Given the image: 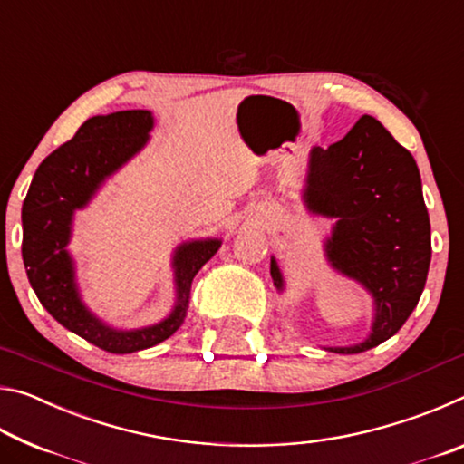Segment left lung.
Masks as SVG:
<instances>
[{"instance_id":"1","label":"left lung","mask_w":464,"mask_h":464,"mask_svg":"<svg viewBox=\"0 0 464 464\" xmlns=\"http://www.w3.org/2000/svg\"><path fill=\"white\" fill-rule=\"evenodd\" d=\"M303 202L332 218L325 260L372 296V325L362 342L325 345L358 354L395 335L418 307L431 260L430 217L418 163L372 116H362L342 140L311 147ZM270 274L285 293L276 257Z\"/></svg>"}]
</instances>
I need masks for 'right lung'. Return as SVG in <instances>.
I'll return each mask as SVG.
<instances>
[{
	"mask_svg": "<svg viewBox=\"0 0 464 464\" xmlns=\"http://www.w3.org/2000/svg\"><path fill=\"white\" fill-rule=\"evenodd\" d=\"M155 127L151 110L92 116L72 140L38 166L22 204V257L30 286L43 307L69 332L112 354L151 348L182 325L192 280L221 247L223 239H190L171 256L176 303L166 319L137 329H119L85 304L69 251L77 210L88 207L108 178L127 166L149 143Z\"/></svg>",
	"mask_w": 464,
	"mask_h": 464,
	"instance_id": "right-lung-1",
	"label": "right lung"
}]
</instances>
